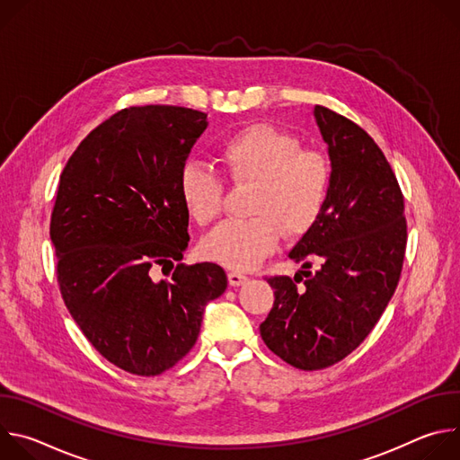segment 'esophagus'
Here are the masks:
<instances>
[{
  "label": "esophagus",
  "instance_id": "34e87169",
  "mask_svg": "<svg viewBox=\"0 0 460 460\" xmlns=\"http://www.w3.org/2000/svg\"><path fill=\"white\" fill-rule=\"evenodd\" d=\"M227 279H229V284L234 288V286H242V284H245L247 282V277L243 275V273H240V271H231L229 275H227Z\"/></svg>",
  "mask_w": 460,
  "mask_h": 460
}]
</instances>
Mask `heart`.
Masks as SVG:
<instances>
[{"label": "heart", "mask_w": 460, "mask_h": 460, "mask_svg": "<svg viewBox=\"0 0 460 460\" xmlns=\"http://www.w3.org/2000/svg\"><path fill=\"white\" fill-rule=\"evenodd\" d=\"M218 162L236 183H252L249 220H229L202 242L206 258L247 271L270 256L286 236L305 234L325 209L333 185V164L323 151L268 123L249 125L218 147ZM180 199L200 226L218 218L224 206L222 178L200 165L180 174Z\"/></svg>", "instance_id": "heart-1"}]
</instances>
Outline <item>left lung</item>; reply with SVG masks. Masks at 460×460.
Segmentation results:
<instances>
[{"label":"left lung","mask_w":460,"mask_h":460,"mask_svg":"<svg viewBox=\"0 0 460 460\" xmlns=\"http://www.w3.org/2000/svg\"><path fill=\"white\" fill-rule=\"evenodd\" d=\"M313 114L333 164L330 200L289 251L302 271L268 279L275 304L260 323L266 346L304 371L341 362L371 333L397 289L408 240L404 196L380 147L332 109Z\"/></svg>","instance_id":"8db88e82"}]
</instances>
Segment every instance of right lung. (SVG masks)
Wrapping results in <instances>:
<instances>
[{"label":"right lung","instance_id":"right-lung-1","mask_svg":"<svg viewBox=\"0 0 460 460\" xmlns=\"http://www.w3.org/2000/svg\"><path fill=\"white\" fill-rule=\"evenodd\" d=\"M208 114L176 105L128 107L100 123L65 165L50 217L65 305L116 367L155 376L181 360L208 302L227 288L213 264L185 266V160ZM158 267L171 281H156Z\"/></svg>","mask_w":460,"mask_h":460}]
</instances>
